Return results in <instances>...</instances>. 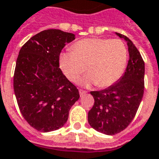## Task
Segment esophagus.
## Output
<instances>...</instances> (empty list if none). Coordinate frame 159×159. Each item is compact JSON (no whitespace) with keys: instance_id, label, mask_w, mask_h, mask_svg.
Listing matches in <instances>:
<instances>
[{"instance_id":"obj_1","label":"esophagus","mask_w":159,"mask_h":159,"mask_svg":"<svg viewBox=\"0 0 159 159\" xmlns=\"http://www.w3.org/2000/svg\"><path fill=\"white\" fill-rule=\"evenodd\" d=\"M87 93V91H85V90H83V89H79V93L81 96H83L85 93Z\"/></svg>"}]
</instances>
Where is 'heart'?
Instances as JSON below:
<instances>
[{
	"mask_svg": "<svg viewBox=\"0 0 159 159\" xmlns=\"http://www.w3.org/2000/svg\"><path fill=\"white\" fill-rule=\"evenodd\" d=\"M128 59V49L121 40L87 38L80 40L72 48L60 53L59 66L73 83L88 68L89 75L83 80V84L107 88L122 76Z\"/></svg>",
	"mask_w": 159,
	"mask_h": 159,
	"instance_id": "1",
	"label": "heart"
}]
</instances>
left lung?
I'll list each match as a JSON object with an SVG mask.
<instances>
[{"label": "left lung", "instance_id": "obj_1", "mask_svg": "<svg viewBox=\"0 0 159 159\" xmlns=\"http://www.w3.org/2000/svg\"><path fill=\"white\" fill-rule=\"evenodd\" d=\"M127 42L129 59L125 73L107 89L91 91L94 103L89 111L90 126L100 133L113 135L132 122L144 93L145 64L140 52L127 36L117 33Z\"/></svg>", "mask_w": 159, "mask_h": 159}]
</instances>
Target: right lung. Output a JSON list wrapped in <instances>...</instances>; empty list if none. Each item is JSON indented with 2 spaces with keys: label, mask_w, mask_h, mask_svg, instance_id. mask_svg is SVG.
Masks as SVG:
<instances>
[{
  "label": "right lung",
  "mask_w": 159,
  "mask_h": 159,
  "mask_svg": "<svg viewBox=\"0 0 159 159\" xmlns=\"http://www.w3.org/2000/svg\"><path fill=\"white\" fill-rule=\"evenodd\" d=\"M75 35L46 30L23 45L16 62L13 89L20 112L41 132L64 126L70 107L79 99L76 87L59 68V54Z\"/></svg>",
  "instance_id": "obj_1"
}]
</instances>
